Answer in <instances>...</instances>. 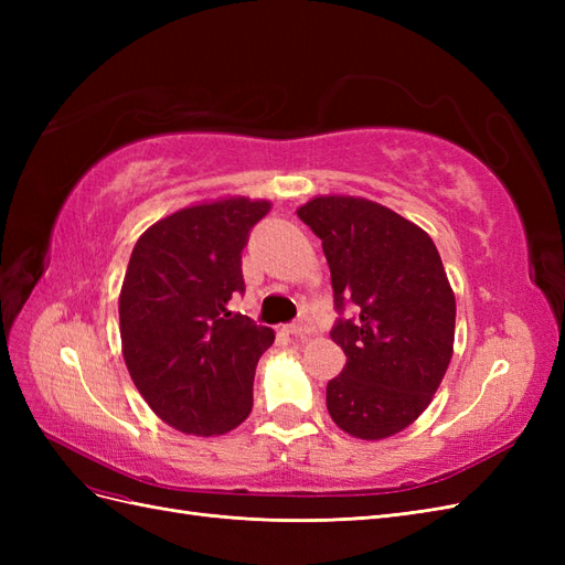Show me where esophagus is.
I'll use <instances>...</instances> for the list:
<instances>
[{
  "label": "esophagus",
  "instance_id": "obj_1",
  "mask_svg": "<svg viewBox=\"0 0 565 565\" xmlns=\"http://www.w3.org/2000/svg\"><path fill=\"white\" fill-rule=\"evenodd\" d=\"M289 334H297V337H303V334H311L313 332V324L309 318H301V320H295L289 322L285 328Z\"/></svg>",
  "mask_w": 565,
  "mask_h": 565
}]
</instances>
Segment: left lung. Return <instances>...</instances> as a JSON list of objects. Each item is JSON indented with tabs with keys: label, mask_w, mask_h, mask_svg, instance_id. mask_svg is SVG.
<instances>
[{
	"label": "left lung",
	"mask_w": 565,
	"mask_h": 565,
	"mask_svg": "<svg viewBox=\"0 0 565 565\" xmlns=\"http://www.w3.org/2000/svg\"><path fill=\"white\" fill-rule=\"evenodd\" d=\"M322 241L334 306L330 337L347 365L328 382L341 431L382 440L407 429L438 391L452 358L455 292L434 241L380 202L318 195L297 210Z\"/></svg>",
	"instance_id": "1"
}]
</instances>
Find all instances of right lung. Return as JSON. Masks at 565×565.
I'll use <instances>...</instances> for the list:
<instances>
[{"instance_id": "obj_1", "label": "right lung", "mask_w": 565, "mask_h": 565, "mask_svg": "<svg viewBox=\"0 0 565 565\" xmlns=\"http://www.w3.org/2000/svg\"><path fill=\"white\" fill-rule=\"evenodd\" d=\"M268 200L221 198L152 224L134 245L119 292V337L131 380L164 424L218 436L252 413L256 363L270 328L231 313L245 292L243 249Z\"/></svg>"}]
</instances>
